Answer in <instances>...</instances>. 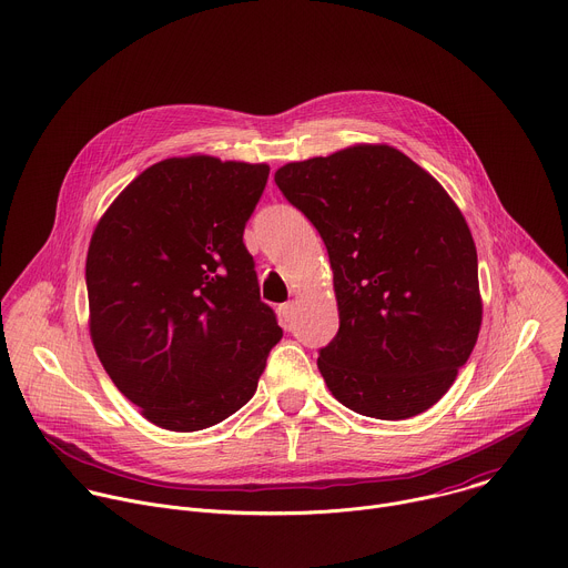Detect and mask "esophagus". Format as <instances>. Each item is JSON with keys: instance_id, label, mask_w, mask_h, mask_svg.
Returning <instances> with one entry per match:
<instances>
[{"instance_id": "1", "label": "esophagus", "mask_w": 568, "mask_h": 568, "mask_svg": "<svg viewBox=\"0 0 568 568\" xmlns=\"http://www.w3.org/2000/svg\"><path fill=\"white\" fill-rule=\"evenodd\" d=\"M281 316H283V321H292L296 316V303L287 301L285 305H281Z\"/></svg>"}]
</instances>
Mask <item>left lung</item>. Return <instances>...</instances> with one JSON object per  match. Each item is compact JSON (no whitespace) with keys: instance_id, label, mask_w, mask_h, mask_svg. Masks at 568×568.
Masks as SVG:
<instances>
[{"instance_id":"obj_1","label":"left lung","mask_w":568,"mask_h":568,"mask_svg":"<svg viewBox=\"0 0 568 568\" xmlns=\"http://www.w3.org/2000/svg\"><path fill=\"white\" fill-rule=\"evenodd\" d=\"M274 182L328 250L339 333L316 366L333 395L379 420L434 407L483 314L476 247L454 200L390 145L294 161Z\"/></svg>"}]
</instances>
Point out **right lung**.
<instances>
[{"label": "right lung", "mask_w": 568, "mask_h": 568, "mask_svg": "<svg viewBox=\"0 0 568 568\" xmlns=\"http://www.w3.org/2000/svg\"><path fill=\"white\" fill-rule=\"evenodd\" d=\"M267 178V164L164 159L94 229L92 342L116 388L156 427L200 432L245 407L283 337L242 242Z\"/></svg>", "instance_id": "1"}]
</instances>
